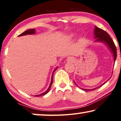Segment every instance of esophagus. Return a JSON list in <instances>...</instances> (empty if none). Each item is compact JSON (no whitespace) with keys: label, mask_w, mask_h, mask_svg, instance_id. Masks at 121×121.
Wrapping results in <instances>:
<instances>
[{"label":"esophagus","mask_w":121,"mask_h":121,"mask_svg":"<svg viewBox=\"0 0 121 121\" xmlns=\"http://www.w3.org/2000/svg\"><path fill=\"white\" fill-rule=\"evenodd\" d=\"M67 60L69 61H70V62H73L74 59L71 57H68L67 58Z\"/></svg>","instance_id":"esophagus-1"}]
</instances>
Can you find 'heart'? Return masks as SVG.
I'll return each instance as SVG.
<instances>
[{"mask_svg":"<svg viewBox=\"0 0 121 121\" xmlns=\"http://www.w3.org/2000/svg\"><path fill=\"white\" fill-rule=\"evenodd\" d=\"M76 33H72L69 34L67 37L66 38V39L67 40H68V41H70V40L73 39L74 38H75L76 36Z\"/></svg>","mask_w":121,"mask_h":121,"instance_id":"1","label":"heart"}]
</instances>
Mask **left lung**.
<instances>
[{
  "label": "left lung",
  "mask_w": 121,
  "mask_h": 121,
  "mask_svg": "<svg viewBox=\"0 0 121 121\" xmlns=\"http://www.w3.org/2000/svg\"><path fill=\"white\" fill-rule=\"evenodd\" d=\"M93 33H94V34H93L94 35V39H96L95 42H96V43H102V44L105 45L107 46L108 49L110 51L111 53H112V55H113L114 63H115L116 61V58H117V49L115 44H114L113 40L112 39V38H111L110 36H109V34L107 33V32H106L105 31H104V30L101 29L100 28H98V27L96 26H95L94 30H93ZM111 77H109L108 79L105 82L102 83L101 86L97 87L96 88H92V89H85V88H81L82 90H85V91H91V90H94L96 89V88L99 87H101V86H102L103 85H104V83H105L109 79V78H111ZM74 82H75V84L77 85V84L75 83V81H74Z\"/></svg>",
  "instance_id": "left-lung-1"
}]
</instances>
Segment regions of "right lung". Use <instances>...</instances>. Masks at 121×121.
<instances>
[{"label":"right lung","instance_id":"add662e5","mask_svg":"<svg viewBox=\"0 0 121 121\" xmlns=\"http://www.w3.org/2000/svg\"><path fill=\"white\" fill-rule=\"evenodd\" d=\"M35 33H36V31H35V29H29V30H26V31H25V32H24V33H22V34H21L20 35H19L18 36H24V35H33V34H35ZM57 68H58V66L56 67V68L55 69V70H54V71L52 72V76H51V82H50V85H49V88H48V90H46L45 92H44L42 93H41V94H40V95H35V96H36V97H38V96H43V95H46V93H48V92H49V91H50V90L51 86V85H52V82H53V75H54V72L56 70H57Z\"/></svg>","mask_w":121,"mask_h":121}]
</instances>
